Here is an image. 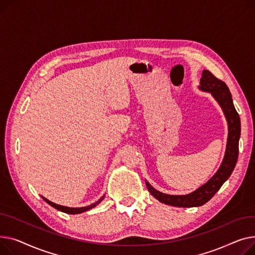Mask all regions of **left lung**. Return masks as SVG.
Instances as JSON below:
<instances>
[{"instance_id":"obj_1","label":"left lung","mask_w":255,"mask_h":255,"mask_svg":"<svg viewBox=\"0 0 255 255\" xmlns=\"http://www.w3.org/2000/svg\"><path fill=\"white\" fill-rule=\"evenodd\" d=\"M199 88L202 92L210 93L212 95V97L221 107L224 116H226L229 128L226 153H224V157L217 172L205 184L188 194L173 196V194L163 193L153 188L150 183L145 180L149 192L160 203L166 205L189 208L199 207L206 204L230 178L238 160L239 140H240L241 134V122L238 112L235 109L232 95L228 85L223 81L217 79L211 72L204 70L202 72V78L200 80Z\"/></svg>"}]
</instances>
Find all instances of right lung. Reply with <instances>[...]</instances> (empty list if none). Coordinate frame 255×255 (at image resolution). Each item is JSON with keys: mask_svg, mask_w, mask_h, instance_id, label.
I'll return each instance as SVG.
<instances>
[{"mask_svg": "<svg viewBox=\"0 0 255 255\" xmlns=\"http://www.w3.org/2000/svg\"><path fill=\"white\" fill-rule=\"evenodd\" d=\"M104 198H105V194H104V196H103L98 202H96V203H94V204H92V205H89V206H86V207L70 208V207H65V206H62V205H57V204H55V203L50 202V201L47 200V199H45L44 197H42V199H43L45 202H46L47 204H49L51 207L57 209V210L62 211V212L68 213V214H80V213H83V212H85V211L91 210V209H93V208H95L97 205H99V204L104 200Z\"/></svg>", "mask_w": 255, "mask_h": 255, "instance_id": "right-lung-1", "label": "right lung"}]
</instances>
